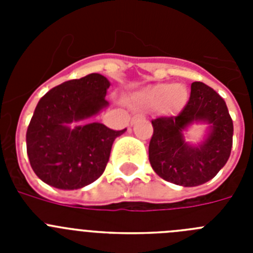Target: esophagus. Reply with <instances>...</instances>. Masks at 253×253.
<instances>
[{
	"mask_svg": "<svg viewBox=\"0 0 253 253\" xmlns=\"http://www.w3.org/2000/svg\"><path fill=\"white\" fill-rule=\"evenodd\" d=\"M137 118H139V116H138V115H134L133 118H131V120H130V123H131V124H133V123H134V120L137 119Z\"/></svg>",
	"mask_w": 253,
	"mask_h": 253,
	"instance_id": "esophagus-1",
	"label": "esophagus"
}]
</instances>
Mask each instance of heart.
Wrapping results in <instances>:
<instances>
[{"label":"heart","mask_w":253,"mask_h":253,"mask_svg":"<svg viewBox=\"0 0 253 253\" xmlns=\"http://www.w3.org/2000/svg\"><path fill=\"white\" fill-rule=\"evenodd\" d=\"M142 100L152 105H165L169 109H178L186 102L187 91L181 84H161L142 93Z\"/></svg>","instance_id":"1"}]
</instances>
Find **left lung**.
I'll return each mask as SVG.
<instances>
[{"mask_svg": "<svg viewBox=\"0 0 253 253\" xmlns=\"http://www.w3.org/2000/svg\"><path fill=\"white\" fill-rule=\"evenodd\" d=\"M207 121L211 133L199 147L189 146L182 130L193 121ZM149 162L163 180L185 187L203 185L220 171L231 156L233 122L224 100L203 82H193L190 99L177 116L152 120Z\"/></svg>", "mask_w": 253, "mask_h": 253, "instance_id": "1", "label": "left lung"}]
</instances>
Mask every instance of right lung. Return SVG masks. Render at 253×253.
I'll return each mask as SVG.
<instances>
[{"instance_id": "1", "label": "right lung", "mask_w": 253, "mask_h": 253, "mask_svg": "<svg viewBox=\"0 0 253 253\" xmlns=\"http://www.w3.org/2000/svg\"><path fill=\"white\" fill-rule=\"evenodd\" d=\"M110 82L99 73L55 86L40 99L26 131L31 169L45 184L75 190L90 185L104 173L116 137L100 123L68 124L88 119L109 105L105 100Z\"/></svg>"}]
</instances>
